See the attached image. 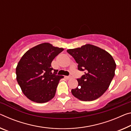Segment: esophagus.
<instances>
[{
	"mask_svg": "<svg viewBox=\"0 0 131 131\" xmlns=\"http://www.w3.org/2000/svg\"><path fill=\"white\" fill-rule=\"evenodd\" d=\"M65 78L66 79H70L72 78V77L70 76H65Z\"/></svg>",
	"mask_w": 131,
	"mask_h": 131,
	"instance_id": "esophagus-1",
	"label": "esophagus"
}]
</instances>
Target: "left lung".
Listing matches in <instances>:
<instances>
[{"label":"left lung","instance_id":"obj_1","mask_svg":"<svg viewBox=\"0 0 131 131\" xmlns=\"http://www.w3.org/2000/svg\"><path fill=\"white\" fill-rule=\"evenodd\" d=\"M67 52L78 63V70L84 74L77 79L78 86L71 92L80 100L93 101L105 92L115 75L116 64L106 51L86 44Z\"/></svg>","mask_w":131,"mask_h":131}]
</instances>
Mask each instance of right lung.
Instances as JSON below:
<instances>
[{
  "label": "right lung",
  "mask_w": 131,
  "mask_h": 131,
  "mask_svg": "<svg viewBox=\"0 0 131 131\" xmlns=\"http://www.w3.org/2000/svg\"><path fill=\"white\" fill-rule=\"evenodd\" d=\"M63 51L62 48L45 42L29 49L21 58L16 70V79L30 100L43 103L55 96L59 80L63 76L57 75L58 71L51 67V63Z\"/></svg>",
  "instance_id": "obj_1"
}]
</instances>
